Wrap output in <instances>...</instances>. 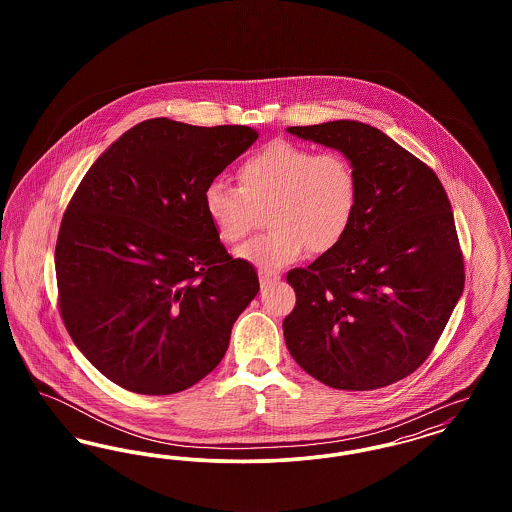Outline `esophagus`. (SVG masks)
Segmentation results:
<instances>
[{
    "mask_svg": "<svg viewBox=\"0 0 512 512\" xmlns=\"http://www.w3.org/2000/svg\"><path fill=\"white\" fill-rule=\"evenodd\" d=\"M259 280H261V286H263V288H267L270 284H274V282H278V280H280V274H278V272L261 270V272H259Z\"/></svg>",
    "mask_w": 512,
    "mask_h": 512,
    "instance_id": "obj_1",
    "label": "esophagus"
}]
</instances>
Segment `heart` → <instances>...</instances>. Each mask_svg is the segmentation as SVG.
I'll return each mask as SVG.
<instances>
[{"label":"heart","instance_id":"obj_1","mask_svg":"<svg viewBox=\"0 0 512 512\" xmlns=\"http://www.w3.org/2000/svg\"><path fill=\"white\" fill-rule=\"evenodd\" d=\"M238 186L211 182L203 207L220 242L245 240L267 211V234L236 255L261 270H278L332 251L347 236L359 207V178L338 151L317 153L286 140L259 149L238 167Z\"/></svg>","mask_w":512,"mask_h":512}]
</instances>
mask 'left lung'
<instances>
[{"label":"left lung","mask_w":512,"mask_h":512,"mask_svg":"<svg viewBox=\"0 0 512 512\" xmlns=\"http://www.w3.org/2000/svg\"><path fill=\"white\" fill-rule=\"evenodd\" d=\"M341 151L359 207L338 247L286 280L295 307L284 338L295 363L336 390L366 391L413 374L463 295V251L436 172L382 130L357 121L290 126Z\"/></svg>","instance_id":"8db88e82"}]
</instances>
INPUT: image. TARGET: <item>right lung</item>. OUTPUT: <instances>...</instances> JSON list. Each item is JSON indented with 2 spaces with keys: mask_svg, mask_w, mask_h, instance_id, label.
Listing matches in <instances>:
<instances>
[{
  "mask_svg": "<svg viewBox=\"0 0 512 512\" xmlns=\"http://www.w3.org/2000/svg\"><path fill=\"white\" fill-rule=\"evenodd\" d=\"M257 138L242 124L149 119L101 153L71 197L55 245L59 311L82 355L124 390L192 388L259 292L203 207Z\"/></svg>",
  "mask_w": 512,
  "mask_h": 512,
  "instance_id": "obj_1",
  "label": "right lung"
}]
</instances>
